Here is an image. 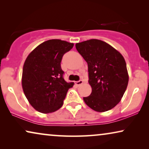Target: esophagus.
I'll return each instance as SVG.
<instances>
[{"label": "esophagus", "mask_w": 149, "mask_h": 149, "mask_svg": "<svg viewBox=\"0 0 149 149\" xmlns=\"http://www.w3.org/2000/svg\"><path fill=\"white\" fill-rule=\"evenodd\" d=\"M83 81L82 80H79L78 81H76V82H75V84L79 86V85H81V84H83Z\"/></svg>", "instance_id": "1"}]
</instances>
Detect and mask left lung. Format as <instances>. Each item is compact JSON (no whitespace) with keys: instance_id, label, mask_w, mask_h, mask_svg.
<instances>
[{"instance_id":"obj_1","label":"left lung","mask_w":149,"mask_h":149,"mask_svg":"<svg viewBox=\"0 0 149 149\" xmlns=\"http://www.w3.org/2000/svg\"><path fill=\"white\" fill-rule=\"evenodd\" d=\"M76 49L88 65L91 94L84 97L93 111L105 112L121 101L127 89L129 76L125 59L106 42L91 39L76 44Z\"/></svg>"}]
</instances>
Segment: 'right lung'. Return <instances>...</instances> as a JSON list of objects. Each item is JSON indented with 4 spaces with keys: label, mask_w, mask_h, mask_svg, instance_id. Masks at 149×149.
<instances>
[{
    "label": "right lung",
    "mask_w": 149,
    "mask_h": 149,
    "mask_svg": "<svg viewBox=\"0 0 149 149\" xmlns=\"http://www.w3.org/2000/svg\"><path fill=\"white\" fill-rule=\"evenodd\" d=\"M73 46L60 39L47 40L36 47L24 62L22 88L32 107L40 113L60 109L68 90L74 85L64 80L61 68L63 56Z\"/></svg>",
    "instance_id": "right-lung-1"
}]
</instances>
